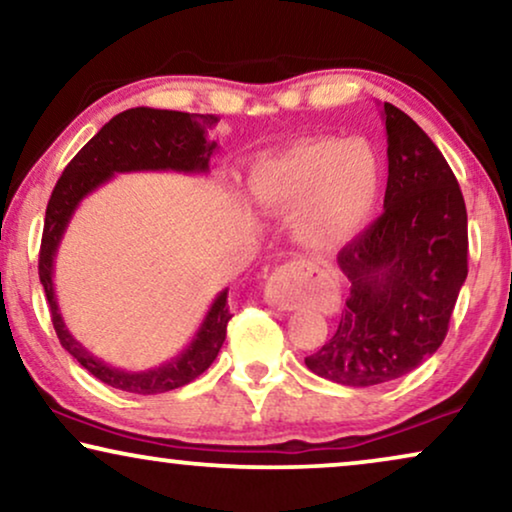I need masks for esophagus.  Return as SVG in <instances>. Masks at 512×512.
<instances>
[{
  "instance_id": "esophagus-1",
  "label": "esophagus",
  "mask_w": 512,
  "mask_h": 512,
  "mask_svg": "<svg viewBox=\"0 0 512 512\" xmlns=\"http://www.w3.org/2000/svg\"><path fill=\"white\" fill-rule=\"evenodd\" d=\"M335 289L314 263H286L272 272L265 284V303L277 310H293L305 300H324Z\"/></svg>"
}]
</instances>
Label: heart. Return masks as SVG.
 I'll use <instances>...</instances> for the list:
<instances>
[{
	"mask_svg": "<svg viewBox=\"0 0 512 512\" xmlns=\"http://www.w3.org/2000/svg\"><path fill=\"white\" fill-rule=\"evenodd\" d=\"M380 156L363 139H307L263 158L249 193L268 216H296V237L312 251H338L373 223L382 198Z\"/></svg>",
	"mask_w": 512,
	"mask_h": 512,
	"instance_id": "1",
	"label": "heart"
}]
</instances>
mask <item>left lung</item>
I'll return each instance as SVG.
<instances>
[{
    "label": "left lung",
    "mask_w": 512,
    "mask_h": 512,
    "mask_svg": "<svg viewBox=\"0 0 512 512\" xmlns=\"http://www.w3.org/2000/svg\"><path fill=\"white\" fill-rule=\"evenodd\" d=\"M389 177L384 212L342 247L349 296L333 338L307 356L314 375L375 387L443 345L468 275V219L450 165L429 135L384 102Z\"/></svg>",
    "instance_id": "1"
}]
</instances>
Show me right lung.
Instances as JSON below:
<instances>
[{"label":"right lung","instance_id":"obj_1","mask_svg":"<svg viewBox=\"0 0 512 512\" xmlns=\"http://www.w3.org/2000/svg\"><path fill=\"white\" fill-rule=\"evenodd\" d=\"M219 118L212 114H186L151 107H135L111 118L90 142L72 158L62 177L55 184L46 207L44 235L39 251V279L44 284L51 321L58 333L60 345L97 380L109 387L130 391V394H165L193 382L205 373L219 354L226 340V328L233 314L228 310V289L214 298L207 317L184 352L163 366L151 370H121L109 366L88 352L81 342L72 338L62 321L58 298L53 286V263L60 240L69 226V219L79 202L100 188L118 172L144 170H174V172H207L209 158L216 151V142H209L207 130H212Z\"/></svg>","mask_w":512,"mask_h":512}]
</instances>
